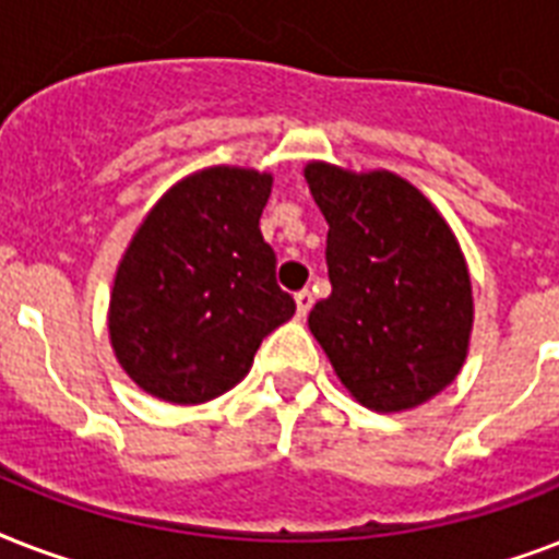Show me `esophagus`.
<instances>
[{
	"label": "esophagus",
	"instance_id": "34e87169",
	"mask_svg": "<svg viewBox=\"0 0 559 559\" xmlns=\"http://www.w3.org/2000/svg\"><path fill=\"white\" fill-rule=\"evenodd\" d=\"M310 307H313V293H310V289H301V293H296L298 319H305V316L310 313Z\"/></svg>",
	"mask_w": 559,
	"mask_h": 559
}]
</instances>
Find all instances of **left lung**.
<instances>
[{
    "instance_id": "8db88e82",
    "label": "left lung",
    "mask_w": 559,
    "mask_h": 559,
    "mask_svg": "<svg viewBox=\"0 0 559 559\" xmlns=\"http://www.w3.org/2000/svg\"><path fill=\"white\" fill-rule=\"evenodd\" d=\"M328 219L333 293L307 316L348 394L371 412H408L464 368L473 281L450 223L420 188L391 170L307 162Z\"/></svg>"
}]
</instances>
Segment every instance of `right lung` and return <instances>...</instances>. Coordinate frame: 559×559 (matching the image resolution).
<instances>
[{
  "mask_svg": "<svg viewBox=\"0 0 559 559\" xmlns=\"http://www.w3.org/2000/svg\"><path fill=\"white\" fill-rule=\"evenodd\" d=\"M272 174L214 165L162 193L118 261L109 345L153 397L197 406L243 380L263 336L293 319L261 235Z\"/></svg>",
  "mask_w": 559,
  "mask_h": 559,
  "instance_id": "1",
  "label": "right lung"
}]
</instances>
